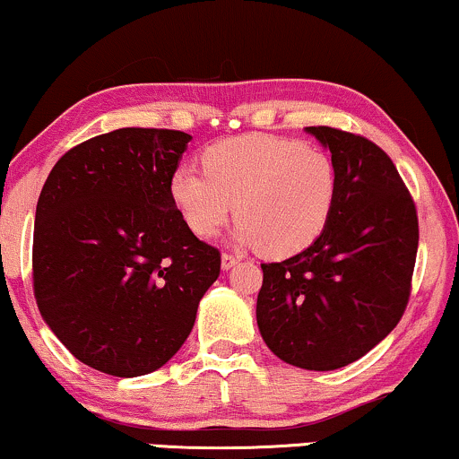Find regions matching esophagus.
I'll return each instance as SVG.
<instances>
[{"mask_svg":"<svg viewBox=\"0 0 459 459\" xmlns=\"http://www.w3.org/2000/svg\"><path fill=\"white\" fill-rule=\"evenodd\" d=\"M237 263H239V256H235V254H229V252L222 254V269H226V272L233 269Z\"/></svg>","mask_w":459,"mask_h":459,"instance_id":"esophagus-1","label":"esophagus"}]
</instances>
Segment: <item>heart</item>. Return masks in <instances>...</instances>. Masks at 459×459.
Returning <instances> with one entry per match:
<instances>
[{
  "label": "heart",
  "instance_id": "1",
  "mask_svg": "<svg viewBox=\"0 0 459 459\" xmlns=\"http://www.w3.org/2000/svg\"><path fill=\"white\" fill-rule=\"evenodd\" d=\"M203 170L179 167L170 198L198 237H215L235 213L237 239L272 258L316 241L333 212L335 167L323 149L269 134H247L207 147Z\"/></svg>",
  "mask_w": 459,
  "mask_h": 459
}]
</instances>
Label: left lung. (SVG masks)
I'll return each mask as SVG.
<instances>
[{"instance_id":"8db88e82","label":"left lung","mask_w":459,"mask_h":459,"mask_svg":"<svg viewBox=\"0 0 459 459\" xmlns=\"http://www.w3.org/2000/svg\"><path fill=\"white\" fill-rule=\"evenodd\" d=\"M306 132L331 152L333 212L312 246L261 264L256 323L282 361L327 372L361 359L400 323L419 220L411 192L378 145L329 126Z\"/></svg>"}]
</instances>
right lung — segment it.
Masks as SVG:
<instances>
[{
    "label": "right lung",
    "instance_id": "right-lung-1",
    "mask_svg": "<svg viewBox=\"0 0 459 459\" xmlns=\"http://www.w3.org/2000/svg\"><path fill=\"white\" fill-rule=\"evenodd\" d=\"M190 134L119 128L72 147L48 173L34 226V295L59 342L98 372L162 368L220 275L218 247L170 198Z\"/></svg>",
    "mask_w": 459,
    "mask_h": 459
}]
</instances>
